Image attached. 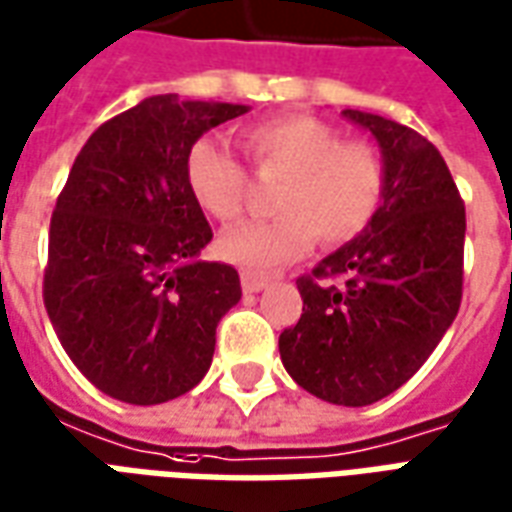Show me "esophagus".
<instances>
[{"label":"esophagus","instance_id":"34e87169","mask_svg":"<svg viewBox=\"0 0 512 512\" xmlns=\"http://www.w3.org/2000/svg\"><path fill=\"white\" fill-rule=\"evenodd\" d=\"M266 277H257V274H249V271H244L241 274V288H244V293H257V290L266 288Z\"/></svg>","mask_w":512,"mask_h":512}]
</instances>
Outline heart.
Here are the masks:
<instances>
[{
  "label": "heart",
  "mask_w": 512,
  "mask_h": 512,
  "mask_svg": "<svg viewBox=\"0 0 512 512\" xmlns=\"http://www.w3.org/2000/svg\"><path fill=\"white\" fill-rule=\"evenodd\" d=\"M260 175H285L277 219L244 222L219 238V255L249 274H268L301 257L315 241L343 246L365 233L386 197V164L367 142H343L337 128L312 115H277L241 131ZM186 189L216 222L241 216L249 191L244 164L216 139L186 153Z\"/></svg>",
  "instance_id": "b5f03b06"
}]
</instances>
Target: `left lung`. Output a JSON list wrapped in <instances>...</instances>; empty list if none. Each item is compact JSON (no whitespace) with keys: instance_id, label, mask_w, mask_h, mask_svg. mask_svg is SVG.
I'll return each instance as SVG.
<instances>
[{"instance_id":"obj_1","label":"left lung","mask_w":512,"mask_h":512,"mask_svg":"<svg viewBox=\"0 0 512 512\" xmlns=\"http://www.w3.org/2000/svg\"><path fill=\"white\" fill-rule=\"evenodd\" d=\"M376 136L386 197L365 233L299 277L304 310L279 334L290 378L337 406H370L425 365L463 296L466 208L428 139L356 109Z\"/></svg>"}]
</instances>
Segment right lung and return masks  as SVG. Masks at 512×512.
I'll list each match as a JSON object with an SVG mask.
<instances>
[{
  "label": "right lung",
  "instance_id": "1",
  "mask_svg": "<svg viewBox=\"0 0 512 512\" xmlns=\"http://www.w3.org/2000/svg\"><path fill=\"white\" fill-rule=\"evenodd\" d=\"M241 104L153 95L98 126L49 230L43 304L65 354L104 395L156 406L208 373L238 271L197 260L213 238L186 189V153Z\"/></svg>",
  "mask_w": 512,
  "mask_h": 512
}]
</instances>
